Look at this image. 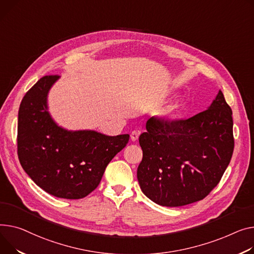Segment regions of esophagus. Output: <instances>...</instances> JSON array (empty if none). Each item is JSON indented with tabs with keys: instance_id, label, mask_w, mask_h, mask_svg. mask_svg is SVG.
Here are the masks:
<instances>
[{
	"instance_id": "1",
	"label": "esophagus",
	"mask_w": 254,
	"mask_h": 254,
	"mask_svg": "<svg viewBox=\"0 0 254 254\" xmlns=\"http://www.w3.org/2000/svg\"><path fill=\"white\" fill-rule=\"evenodd\" d=\"M139 136H140V131L139 130H132L131 132H130V140L131 141H137L138 140V138H139Z\"/></svg>"
}]
</instances>
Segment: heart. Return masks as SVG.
<instances>
[{"label": "heart", "mask_w": 254, "mask_h": 254, "mask_svg": "<svg viewBox=\"0 0 254 254\" xmlns=\"http://www.w3.org/2000/svg\"><path fill=\"white\" fill-rule=\"evenodd\" d=\"M178 108H179V105H178V104H171V105H168L167 107H165V108L160 112V114H161L162 116H172V115L177 111Z\"/></svg>", "instance_id": "obj_1"}]
</instances>
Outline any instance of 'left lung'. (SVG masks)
<instances>
[{"label": "left lung", "instance_id": "1", "mask_svg": "<svg viewBox=\"0 0 254 254\" xmlns=\"http://www.w3.org/2000/svg\"><path fill=\"white\" fill-rule=\"evenodd\" d=\"M232 109L219 91L207 110L188 120L151 117L139 138L137 177L155 203L177 207L205 198L221 181L234 151Z\"/></svg>", "mask_w": 254, "mask_h": 254}]
</instances>
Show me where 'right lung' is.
Wrapping results in <instances>:
<instances>
[{
  "mask_svg": "<svg viewBox=\"0 0 254 254\" xmlns=\"http://www.w3.org/2000/svg\"><path fill=\"white\" fill-rule=\"evenodd\" d=\"M59 75H46L24 95L18 111L17 153L29 178L58 198L80 199L93 192L129 134L66 130L48 112L47 96Z\"/></svg>",
  "mask_w": 254,
  "mask_h": 254,
  "instance_id": "right-lung-1",
  "label": "right lung"
}]
</instances>
